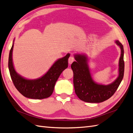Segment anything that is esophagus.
Here are the masks:
<instances>
[{
  "instance_id": "obj_1",
  "label": "esophagus",
  "mask_w": 133,
  "mask_h": 133,
  "mask_svg": "<svg viewBox=\"0 0 133 133\" xmlns=\"http://www.w3.org/2000/svg\"><path fill=\"white\" fill-rule=\"evenodd\" d=\"M74 61V57H73L72 56H70L69 57V59H68V62H69V64H71V63H72Z\"/></svg>"
}]
</instances>
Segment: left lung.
Returning <instances> with one entry per match:
<instances>
[{
	"instance_id": "1",
	"label": "left lung",
	"mask_w": 133,
	"mask_h": 133,
	"mask_svg": "<svg viewBox=\"0 0 133 133\" xmlns=\"http://www.w3.org/2000/svg\"><path fill=\"white\" fill-rule=\"evenodd\" d=\"M121 49L119 77L112 83L102 85L93 81L88 65V59L84 55L76 54V62L71 65L73 71V83L75 94L81 100L86 102L100 103L110 98L119 87L124 74L123 46L118 40L115 41Z\"/></svg>"
}]
</instances>
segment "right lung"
Here are the masks:
<instances>
[{
	"mask_svg": "<svg viewBox=\"0 0 133 133\" xmlns=\"http://www.w3.org/2000/svg\"><path fill=\"white\" fill-rule=\"evenodd\" d=\"M13 44L10 49L8 68L10 77L16 89L26 97L32 99H44L52 95L55 84L60 75L68 66L70 54L57 60L44 75L37 79L30 80L18 74L14 69L12 62Z\"/></svg>",
	"mask_w": 133,
	"mask_h": 133,
	"instance_id": "right-lung-1",
	"label": "right lung"
}]
</instances>
